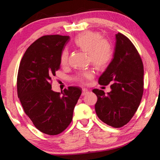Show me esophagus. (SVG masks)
I'll return each instance as SVG.
<instances>
[{
  "label": "esophagus",
  "instance_id": "esophagus-1",
  "mask_svg": "<svg viewBox=\"0 0 160 160\" xmlns=\"http://www.w3.org/2000/svg\"><path fill=\"white\" fill-rule=\"evenodd\" d=\"M89 93V91L87 90V89H82V95L84 96V95H86V94H88Z\"/></svg>",
  "mask_w": 160,
  "mask_h": 160
}]
</instances>
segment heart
Masks as SVG:
<instances>
[{"label": "heart", "instance_id": "heart-1", "mask_svg": "<svg viewBox=\"0 0 160 160\" xmlns=\"http://www.w3.org/2000/svg\"><path fill=\"white\" fill-rule=\"evenodd\" d=\"M73 44L80 50L88 54L89 61L99 70L106 68L112 60L113 50L112 45L106 39H103L102 35L98 32L88 31L80 34L75 38ZM68 60V51L65 48L61 53L60 63L65 66ZM94 76L92 70L86 71L78 75L75 78V81L80 84H85L87 80Z\"/></svg>", "mask_w": 160, "mask_h": 160}]
</instances>
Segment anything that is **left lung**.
Listing matches in <instances>:
<instances>
[{"mask_svg": "<svg viewBox=\"0 0 160 160\" xmlns=\"http://www.w3.org/2000/svg\"><path fill=\"white\" fill-rule=\"evenodd\" d=\"M143 64L139 53L128 37L116 34L113 58L99 78L101 85L110 86V92L94 89L97 97L95 111L103 122L113 128L128 123L138 108L143 94Z\"/></svg>", "mask_w": 160, "mask_h": 160, "instance_id": "1", "label": "left lung"}]
</instances>
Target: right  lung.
Wrapping results in <instances>:
<instances>
[{
	"mask_svg": "<svg viewBox=\"0 0 160 160\" xmlns=\"http://www.w3.org/2000/svg\"><path fill=\"white\" fill-rule=\"evenodd\" d=\"M69 36L46 35L28 47L19 66L18 95L36 128L58 135L70 125L82 89L68 87L61 93L51 90V78L60 68V56Z\"/></svg>",
	"mask_w": 160,
	"mask_h": 160,
	"instance_id": "right-lung-1",
	"label": "right lung"
}]
</instances>
